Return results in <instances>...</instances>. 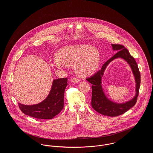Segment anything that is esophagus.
Returning a JSON list of instances; mask_svg holds the SVG:
<instances>
[{
  "instance_id": "esophagus-1",
  "label": "esophagus",
  "mask_w": 153,
  "mask_h": 153,
  "mask_svg": "<svg viewBox=\"0 0 153 153\" xmlns=\"http://www.w3.org/2000/svg\"><path fill=\"white\" fill-rule=\"evenodd\" d=\"M71 81L72 82L77 83V82H79L80 80H79V79H78V78H72L71 79Z\"/></svg>"
}]
</instances>
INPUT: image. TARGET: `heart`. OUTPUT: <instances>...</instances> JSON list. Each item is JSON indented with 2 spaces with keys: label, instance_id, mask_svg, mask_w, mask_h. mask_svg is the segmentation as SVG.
I'll list each match as a JSON object with an SVG mask.
<instances>
[{
  "label": "heart",
  "instance_id": "b5f03b06",
  "mask_svg": "<svg viewBox=\"0 0 153 153\" xmlns=\"http://www.w3.org/2000/svg\"><path fill=\"white\" fill-rule=\"evenodd\" d=\"M56 59L52 64L54 69H62L74 64L77 74L81 76L92 75L100 64V53L91 45L80 44L62 48L56 54Z\"/></svg>",
  "mask_w": 153,
  "mask_h": 153
}]
</instances>
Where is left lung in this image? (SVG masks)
I'll return each mask as SVG.
<instances>
[{"instance_id": "1", "label": "left lung", "mask_w": 153, "mask_h": 153, "mask_svg": "<svg viewBox=\"0 0 153 153\" xmlns=\"http://www.w3.org/2000/svg\"><path fill=\"white\" fill-rule=\"evenodd\" d=\"M111 45L112 49L118 52L102 65L101 70L98 71L92 76L87 78V80L92 84L91 99L92 108L97 112L104 115L117 117L123 114L135 105L138 97L141 76L137 64L134 58L130 55L128 49L121 45L111 44ZM118 57L124 59L131 65L136 82L134 97L130 101L123 104L115 103L109 100L105 96L101 85L102 77L106 66L112 60Z\"/></svg>"}]
</instances>
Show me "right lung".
<instances>
[{"instance_id": "right-lung-1", "label": "right lung", "mask_w": 153, "mask_h": 153, "mask_svg": "<svg viewBox=\"0 0 153 153\" xmlns=\"http://www.w3.org/2000/svg\"><path fill=\"white\" fill-rule=\"evenodd\" d=\"M67 81V78L54 79L49 95L42 102L32 105L18 103L19 108L25 115L35 118H53L64 108V92L68 85Z\"/></svg>"}]
</instances>
